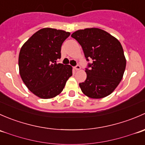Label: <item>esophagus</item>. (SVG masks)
<instances>
[{"label": "esophagus", "instance_id": "esophagus-1", "mask_svg": "<svg viewBox=\"0 0 145 145\" xmlns=\"http://www.w3.org/2000/svg\"><path fill=\"white\" fill-rule=\"evenodd\" d=\"M74 69L76 70V71H78V70L81 69V67H80L79 65H76V67H74Z\"/></svg>", "mask_w": 145, "mask_h": 145}]
</instances>
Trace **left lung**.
<instances>
[{"label":"left lung","mask_w":145,"mask_h":145,"mask_svg":"<svg viewBox=\"0 0 145 145\" xmlns=\"http://www.w3.org/2000/svg\"><path fill=\"white\" fill-rule=\"evenodd\" d=\"M75 39L83 48L90 69H86L87 78L79 83L83 94L93 99L109 95L121 82L126 59L121 43L108 32L98 28H88L74 32Z\"/></svg>","instance_id":"8db88e82"}]
</instances>
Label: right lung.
Wrapping results in <instances>:
<instances>
[{
    "label": "right lung",
    "instance_id": "obj_1",
    "mask_svg": "<svg viewBox=\"0 0 145 145\" xmlns=\"http://www.w3.org/2000/svg\"><path fill=\"white\" fill-rule=\"evenodd\" d=\"M69 32L52 28L36 31L24 43L19 55L22 79L35 95L42 99L56 97L72 76V67L57 63L61 47Z\"/></svg>",
    "mask_w": 145,
    "mask_h": 145
}]
</instances>
